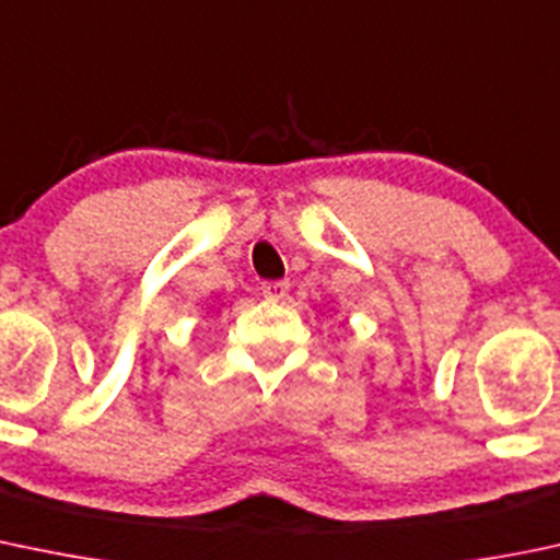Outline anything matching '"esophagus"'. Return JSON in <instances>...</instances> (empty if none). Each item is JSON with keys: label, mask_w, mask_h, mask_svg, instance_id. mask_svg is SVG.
Returning a JSON list of instances; mask_svg holds the SVG:
<instances>
[{"label": "esophagus", "mask_w": 560, "mask_h": 560, "mask_svg": "<svg viewBox=\"0 0 560 560\" xmlns=\"http://www.w3.org/2000/svg\"><path fill=\"white\" fill-rule=\"evenodd\" d=\"M287 290H290V284H287V281H265V284H262V298L284 300Z\"/></svg>", "instance_id": "1"}]
</instances>
